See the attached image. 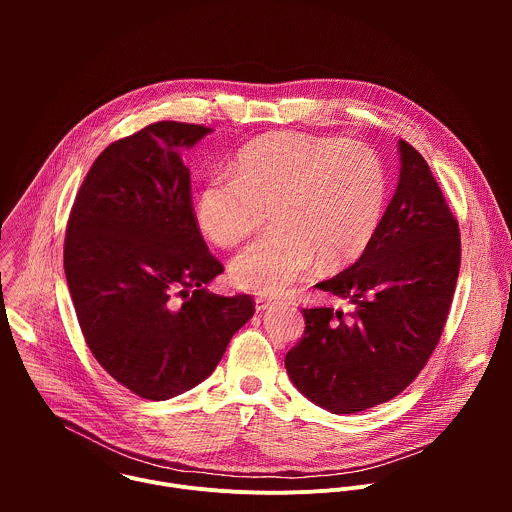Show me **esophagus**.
<instances>
[{
	"instance_id": "1",
	"label": "esophagus",
	"mask_w": 512,
	"mask_h": 512,
	"mask_svg": "<svg viewBox=\"0 0 512 512\" xmlns=\"http://www.w3.org/2000/svg\"><path fill=\"white\" fill-rule=\"evenodd\" d=\"M273 304H275V302H273L271 298H263V296H261V298L255 300V310H257V312H265V310H267L269 306H273Z\"/></svg>"
}]
</instances>
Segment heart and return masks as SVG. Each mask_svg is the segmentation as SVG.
Here are the masks:
<instances>
[{"instance_id":"1","label":"heart","mask_w":512,"mask_h":512,"mask_svg":"<svg viewBox=\"0 0 512 512\" xmlns=\"http://www.w3.org/2000/svg\"><path fill=\"white\" fill-rule=\"evenodd\" d=\"M231 174L202 186L194 214L214 245L233 249L271 212L275 227L231 263L233 281L255 294H279L316 259L326 271L358 261L383 221L385 166L360 141L271 133L245 145Z\"/></svg>"}]
</instances>
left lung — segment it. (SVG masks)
<instances>
[{"label": "left lung", "mask_w": 512, "mask_h": 512, "mask_svg": "<svg viewBox=\"0 0 512 512\" xmlns=\"http://www.w3.org/2000/svg\"><path fill=\"white\" fill-rule=\"evenodd\" d=\"M401 174L377 237L354 265L316 283L352 302L304 308L287 375L332 413H358L405 391L444 332L460 273V227L423 156L399 139Z\"/></svg>", "instance_id": "obj_1"}]
</instances>
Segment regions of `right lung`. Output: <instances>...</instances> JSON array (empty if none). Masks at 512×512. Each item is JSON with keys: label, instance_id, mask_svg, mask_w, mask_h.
<instances>
[{"label": "right lung", "instance_id": "1", "mask_svg": "<svg viewBox=\"0 0 512 512\" xmlns=\"http://www.w3.org/2000/svg\"><path fill=\"white\" fill-rule=\"evenodd\" d=\"M210 127L158 121L99 154L68 214L64 273L85 342L131 393L164 401L204 381L255 314L204 287L208 251L180 152Z\"/></svg>", "mask_w": 512, "mask_h": 512}]
</instances>
